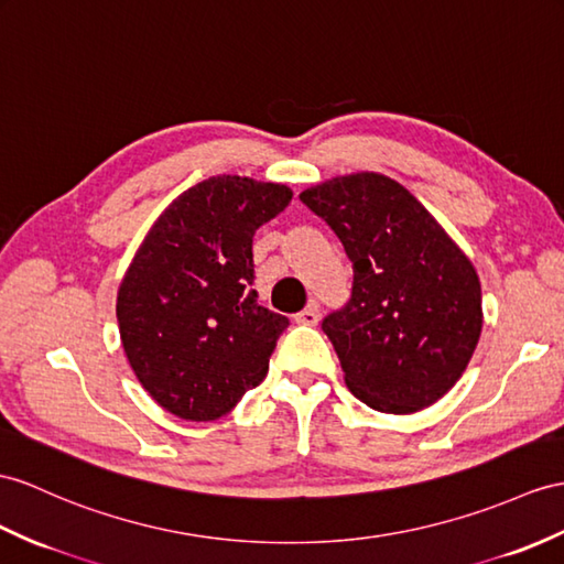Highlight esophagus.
<instances>
[{
	"label": "esophagus",
	"instance_id": "esophagus-1",
	"mask_svg": "<svg viewBox=\"0 0 564 564\" xmlns=\"http://www.w3.org/2000/svg\"><path fill=\"white\" fill-rule=\"evenodd\" d=\"M294 321L301 323V325H315V323H318V321H321V306H318V301H311V304H308L304 311L294 315Z\"/></svg>",
	"mask_w": 564,
	"mask_h": 564
}]
</instances>
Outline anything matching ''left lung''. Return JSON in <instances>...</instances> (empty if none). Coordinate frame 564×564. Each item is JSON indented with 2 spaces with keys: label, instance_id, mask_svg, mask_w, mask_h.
I'll return each instance as SVG.
<instances>
[{
  "label": "left lung",
  "instance_id": "obj_1",
  "mask_svg": "<svg viewBox=\"0 0 564 564\" xmlns=\"http://www.w3.org/2000/svg\"><path fill=\"white\" fill-rule=\"evenodd\" d=\"M299 200L351 260V296L321 323L351 394L386 414L435 404L469 366L484 327L469 258L382 174L329 178Z\"/></svg>",
  "mask_w": 564,
  "mask_h": 564
}]
</instances>
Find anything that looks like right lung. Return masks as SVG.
Listing matches in <instances>:
<instances>
[{
    "label": "right lung",
    "instance_id": "right-lung-1",
    "mask_svg": "<svg viewBox=\"0 0 564 564\" xmlns=\"http://www.w3.org/2000/svg\"><path fill=\"white\" fill-rule=\"evenodd\" d=\"M290 200L284 184L205 178L158 217L123 274L121 345L170 414L215 421L268 376L290 318L258 304L253 235Z\"/></svg>",
    "mask_w": 564,
    "mask_h": 564
}]
</instances>
